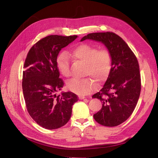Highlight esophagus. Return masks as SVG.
Wrapping results in <instances>:
<instances>
[{
  "label": "esophagus",
  "mask_w": 158,
  "mask_h": 158,
  "mask_svg": "<svg viewBox=\"0 0 158 158\" xmlns=\"http://www.w3.org/2000/svg\"><path fill=\"white\" fill-rule=\"evenodd\" d=\"M85 98L84 97V96H81V95H80V96H79V99H85Z\"/></svg>",
  "instance_id": "obj_1"
}]
</instances>
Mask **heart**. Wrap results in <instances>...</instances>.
Returning <instances> with one entry per match:
<instances>
[{
    "instance_id": "b5f03b06",
    "label": "heart",
    "mask_w": 158,
    "mask_h": 158,
    "mask_svg": "<svg viewBox=\"0 0 158 158\" xmlns=\"http://www.w3.org/2000/svg\"><path fill=\"white\" fill-rule=\"evenodd\" d=\"M72 55L76 60L85 63L84 74L89 75L97 82L106 80L112 68V57L109 50L98 49L97 47L89 44H82L72 50ZM56 67L60 74L66 78L70 75V60L66 52H61L56 57ZM68 88L73 92L85 95L95 88V83L91 78L72 79L67 83Z\"/></svg>"
}]
</instances>
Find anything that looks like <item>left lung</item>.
Instances as JSON below:
<instances>
[{
    "instance_id": "8db88e82",
    "label": "left lung",
    "mask_w": 158,
    "mask_h": 158,
    "mask_svg": "<svg viewBox=\"0 0 158 158\" xmlns=\"http://www.w3.org/2000/svg\"><path fill=\"white\" fill-rule=\"evenodd\" d=\"M101 41L112 57V68L106 84L92 98L102 102L94 114L95 121L106 127H116L125 122L135 110L141 91L139 64L135 53L122 38L113 32L89 33L81 41Z\"/></svg>"
}]
</instances>
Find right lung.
<instances>
[{
	"label": "right lung",
	"instance_id": "1",
	"mask_svg": "<svg viewBox=\"0 0 158 158\" xmlns=\"http://www.w3.org/2000/svg\"><path fill=\"white\" fill-rule=\"evenodd\" d=\"M77 37L51 35L42 38L31 47L25 60L22 89L27 112L38 125L49 130L69 122L73 104L78 100L70 92L56 94L64 84L59 78L56 57Z\"/></svg>",
	"mask_w": 158,
	"mask_h": 158
}]
</instances>
